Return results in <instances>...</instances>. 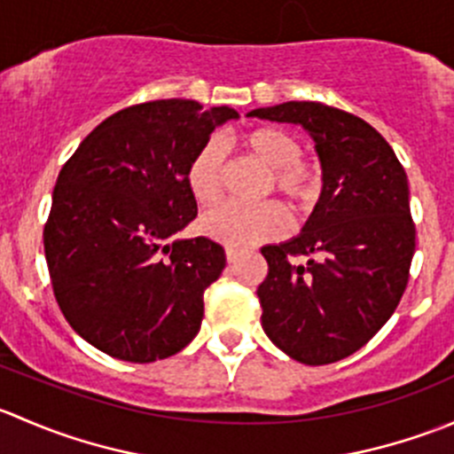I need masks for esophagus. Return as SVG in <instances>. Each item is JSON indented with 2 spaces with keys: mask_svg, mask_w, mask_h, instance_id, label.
Returning a JSON list of instances; mask_svg holds the SVG:
<instances>
[{
  "mask_svg": "<svg viewBox=\"0 0 454 454\" xmlns=\"http://www.w3.org/2000/svg\"><path fill=\"white\" fill-rule=\"evenodd\" d=\"M239 256H241V253L237 248H226L228 263H237V261H239Z\"/></svg>",
  "mask_w": 454,
  "mask_h": 454,
  "instance_id": "34e87169",
  "label": "esophagus"
}]
</instances>
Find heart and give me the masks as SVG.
I'll return each instance as SVG.
<instances>
[{"label": "heart", "instance_id": "b5f03b06", "mask_svg": "<svg viewBox=\"0 0 454 454\" xmlns=\"http://www.w3.org/2000/svg\"><path fill=\"white\" fill-rule=\"evenodd\" d=\"M241 145L256 155L270 171L268 189L281 193L296 208H309L318 200L323 177L318 167L303 160L301 142L281 127H256L241 136ZM228 151L222 138L210 136L198 146L186 164V186L201 206L222 200L226 184ZM290 226L286 208L278 201L239 204L228 201L200 219V232L231 248H248L277 239Z\"/></svg>", "mask_w": 454, "mask_h": 454}]
</instances>
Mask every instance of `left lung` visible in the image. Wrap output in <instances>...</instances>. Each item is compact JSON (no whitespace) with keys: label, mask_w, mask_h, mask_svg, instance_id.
<instances>
[{"label":"left lung","mask_w":454,"mask_h":454,"mask_svg":"<svg viewBox=\"0 0 454 454\" xmlns=\"http://www.w3.org/2000/svg\"><path fill=\"white\" fill-rule=\"evenodd\" d=\"M250 116L303 127L325 177L303 232L261 248L270 268L256 290L261 325L299 363H338L380 332L409 283L415 222L404 167L369 122L329 105L290 100Z\"/></svg>","instance_id":"8db88e82"}]
</instances>
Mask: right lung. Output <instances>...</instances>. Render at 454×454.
Instances as JSON below:
<instances>
[{"instance_id":"obj_1","label":"right lung","mask_w":454,"mask_h":454,"mask_svg":"<svg viewBox=\"0 0 454 454\" xmlns=\"http://www.w3.org/2000/svg\"><path fill=\"white\" fill-rule=\"evenodd\" d=\"M239 114L195 100H151L100 122L63 164L43 226L54 299L90 345L127 363L184 349L204 292L226 268L208 237L177 239L198 215L186 164Z\"/></svg>"}]
</instances>
